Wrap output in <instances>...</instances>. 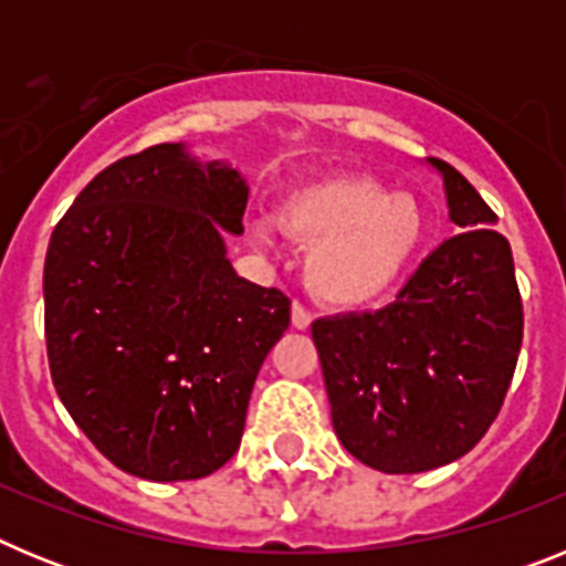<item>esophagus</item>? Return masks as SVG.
<instances>
[{"label":"esophagus","mask_w":566,"mask_h":566,"mask_svg":"<svg viewBox=\"0 0 566 566\" xmlns=\"http://www.w3.org/2000/svg\"><path fill=\"white\" fill-rule=\"evenodd\" d=\"M292 326L297 328V332H306V328L312 326V314L306 312V306H303V303H294L292 306Z\"/></svg>","instance_id":"esophagus-1"}]
</instances>
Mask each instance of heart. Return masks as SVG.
I'll use <instances>...</instances> for the list:
<instances>
[{
	"instance_id": "heart-1",
	"label": "heart",
	"mask_w": 566,
	"mask_h": 566,
	"mask_svg": "<svg viewBox=\"0 0 566 566\" xmlns=\"http://www.w3.org/2000/svg\"><path fill=\"white\" fill-rule=\"evenodd\" d=\"M280 227L308 247L306 286L334 308L385 300L413 266L428 234L422 203L379 178L339 172L300 184L280 201ZM269 243V229H254Z\"/></svg>"
}]
</instances>
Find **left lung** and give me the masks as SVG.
I'll return each instance as SVG.
<instances>
[{"mask_svg": "<svg viewBox=\"0 0 566 566\" xmlns=\"http://www.w3.org/2000/svg\"><path fill=\"white\" fill-rule=\"evenodd\" d=\"M453 234L419 263L391 306L312 326L332 422L345 451L382 473L442 468L488 433L522 348L513 252L496 214L451 164Z\"/></svg>", "mask_w": 566, "mask_h": 566, "instance_id": "left-lung-1", "label": "left lung"}]
</instances>
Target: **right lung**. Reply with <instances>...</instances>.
Masks as SVG:
<instances>
[{
  "label": "right lung",
  "instance_id": "add662e5",
  "mask_svg": "<svg viewBox=\"0 0 566 566\" xmlns=\"http://www.w3.org/2000/svg\"><path fill=\"white\" fill-rule=\"evenodd\" d=\"M238 169L155 144L109 164L50 234L44 339L73 422L124 473L184 482L238 453L292 300L238 277Z\"/></svg>",
  "mask_w": 566,
  "mask_h": 566
}]
</instances>
